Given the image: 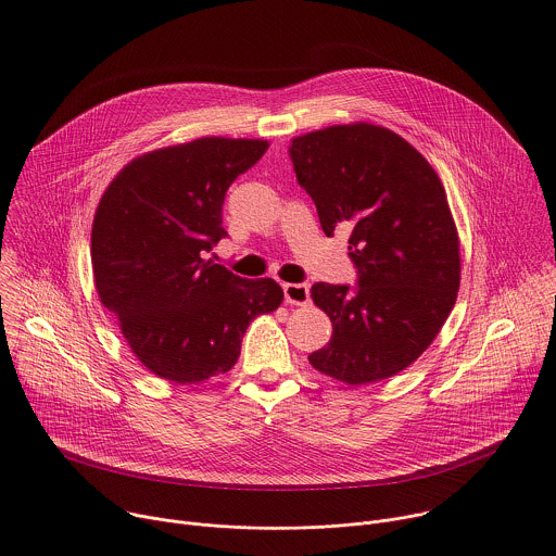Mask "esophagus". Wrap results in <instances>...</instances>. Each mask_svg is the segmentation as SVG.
<instances>
[{"label": "esophagus", "instance_id": "obj_1", "mask_svg": "<svg viewBox=\"0 0 556 556\" xmlns=\"http://www.w3.org/2000/svg\"><path fill=\"white\" fill-rule=\"evenodd\" d=\"M283 294H286V303H290V305L309 303V286L307 283H286Z\"/></svg>", "mask_w": 556, "mask_h": 556}]
</instances>
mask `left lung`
<instances>
[{"instance_id":"8db88e82","label":"left lung","mask_w":556,"mask_h":556,"mask_svg":"<svg viewBox=\"0 0 556 556\" xmlns=\"http://www.w3.org/2000/svg\"><path fill=\"white\" fill-rule=\"evenodd\" d=\"M296 181L327 236L349 231L357 283H314L333 333L309 364L349 386L414 364L446 323L459 290V238L444 186L399 134L336 125L288 147Z\"/></svg>"}]
</instances>
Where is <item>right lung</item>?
<instances>
[{"instance_id":"add662e5","label":"right lung","mask_w":556,"mask_h":556,"mask_svg":"<svg viewBox=\"0 0 556 556\" xmlns=\"http://www.w3.org/2000/svg\"><path fill=\"white\" fill-rule=\"evenodd\" d=\"M264 140L199 138L129 162L103 192L90 236L99 299L134 355L157 377L199 383L240 357L249 323L275 312L273 279H242L210 260L223 203Z\"/></svg>"}]
</instances>
